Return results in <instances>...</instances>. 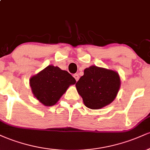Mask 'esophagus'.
Here are the masks:
<instances>
[{"mask_svg":"<svg viewBox=\"0 0 150 150\" xmlns=\"http://www.w3.org/2000/svg\"><path fill=\"white\" fill-rule=\"evenodd\" d=\"M73 77H75V80H76V81L78 80H79V78H80V77H79V75H78V74H75V75H73Z\"/></svg>","mask_w":150,"mask_h":150,"instance_id":"1","label":"esophagus"}]
</instances>
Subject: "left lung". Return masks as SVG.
Listing matches in <instances>:
<instances>
[{"label":"left lung","mask_w":150,"mask_h":150,"mask_svg":"<svg viewBox=\"0 0 150 150\" xmlns=\"http://www.w3.org/2000/svg\"><path fill=\"white\" fill-rule=\"evenodd\" d=\"M84 104L91 109H99L111 104L120 87L118 73L113 70L92 65L75 85Z\"/></svg>","instance_id":"1"}]
</instances>
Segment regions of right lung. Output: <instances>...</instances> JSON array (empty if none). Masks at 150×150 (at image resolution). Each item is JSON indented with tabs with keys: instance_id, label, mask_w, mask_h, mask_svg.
<instances>
[{
	"instance_id": "1",
	"label": "right lung",
	"mask_w": 150,
	"mask_h": 150,
	"mask_svg": "<svg viewBox=\"0 0 150 150\" xmlns=\"http://www.w3.org/2000/svg\"><path fill=\"white\" fill-rule=\"evenodd\" d=\"M75 82V79L68 71L53 65H48L30 80L34 96L46 106L56 104L68 87Z\"/></svg>"
}]
</instances>
